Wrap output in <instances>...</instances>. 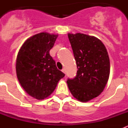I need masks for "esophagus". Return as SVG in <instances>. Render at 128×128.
I'll return each mask as SVG.
<instances>
[{
    "label": "esophagus",
    "mask_w": 128,
    "mask_h": 128,
    "mask_svg": "<svg viewBox=\"0 0 128 128\" xmlns=\"http://www.w3.org/2000/svg\"><path fill=\"white\" fill-rule=\"evenodd\" d=\"M62 72H63V73H64V74H66V71H65V68H63V69H62Z\"/></svg>",
    "instance_id": "esophagus-1"
}]
</instances>
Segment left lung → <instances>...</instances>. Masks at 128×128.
Returning a JSON list of instances; mask_svg holds the SVG:
<instances>
[{"label":"left lung","mask_w":128,"mask_h":128,"mask_svg":"<svg viewBox=\"0 0 128 128\" xmlns=\"http://www.w3.org/2000/svg\"><path fill=\"white\" fill-rule=\"evenodd\" d=\"M76 62V76L68 78V86L76 99L87 102L98 97L108 82L110 59L100 40L84 34H68Z\"/></svg>","instance_id":"1"}]
</instances>
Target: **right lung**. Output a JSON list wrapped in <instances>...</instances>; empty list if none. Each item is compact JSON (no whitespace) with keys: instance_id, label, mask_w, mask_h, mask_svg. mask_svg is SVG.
I'll list each match as a JSON object with an SVG mask.
<instances>
[{"instance_id":"1","label":"right lung","mask_w":128,"mask_h":128,"mask_svg":"<svg viewBox=\"0 0 128 128\" xmlns=\"http://www.w3.org/2000/svg\"><path fill=\"white\" fill-rule=\"evenodd\" d=\"M57 38L58 35L47 32L35 34L25 42L18 53V80L25 91L35 99L50 96L65 76L49 54Z\"/></svg>"}]
</instances>
